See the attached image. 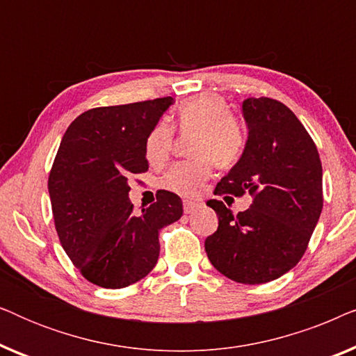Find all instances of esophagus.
<instances>
[{"instance_id": "esophagus-1", "label": "esophagus", "mask_w": 356, "mask_h": 356, "mask_svg": "<svg viewBox=\"0 0 356 356\" xmlns=\"http://www.w3.org/2000/svg\"><path fill=\"white\" fill-rule=\"evenodd\" d=\"M197 207H199V204L197 202H193V201H184V204H183L184 213H193Z\"/></svg>"}]
</instances>
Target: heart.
I'll use <instances>...</instances> for the list:
<instances>
[{
  "mask_svg": "<svg viewBox=\"0 0 356 356\" xmlns=\"http://www.w3.org/2000/svg\"><path fill=\"white\" fill-rule=\"evenodd\" d=\"M177 126L181 133H194L191 162L177 163L162 178V188L184 197L201 191L212 173V159L218 168H230L241 159L246 147L243 124L232 115L225 99L202 94L184 102L177 111ZM173 149V128L160 121L150 129L144 143L150 165L167 162Z\"/></svg>",
  "mask_w": 356,
  "mask_h": 356,
  "instance_id": "obj_1",
  "label": "heart"
}]
</instances>
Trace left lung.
Instances as JSON below:
<instances>
[{
  "label": "left lung",
  "mask_w": 356,
  "mask_h": 356,
  "mask_svg": "<svg viewBox=\"0 0 356 356\" xmlns=\"http://www.w3.org/2000/svg\"><path fill=\"white\" fill-rule=\"evenodd\" d=\"M248 140L241 159L217 183L216 194L252 202L233 216L217 199L218 228L206 238L212 266L238 284H266L298 264L323 211V165L308 131L274 99H246L241 106Z\"/></svg>",
  "instance_id": "1"
}]
</instances>
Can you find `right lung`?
Here are the masks:
<instances>
[{"instance_id": "add662e5", "label": "right lung", "mask_w": 356, "mask_h": 356, "mask_svg": "<svg viewBox=\"0 0 356 356\" xmlns=\"http://www.w3.org/2000/svg\"><path fill=\"white\" fill-rule=\"evenodd\" d=\"M172 97L87 110L70 124L48 177L63 250L81 274L123 289L157 264L159 232L183 216V202L160 191L140 213L129 201L131 175L147 172L144 143Z\"/></svg>"}]
</instances>
